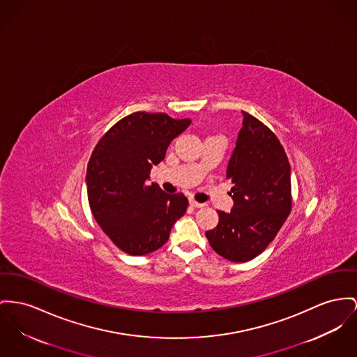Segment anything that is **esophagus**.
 <instances>
[{
    "instance_id": "34e87169",
    "label": "esophagus",
    "mask_w": 357,
    "mask_h": 357,
    "mask_svg": "<svg viewBox=\"0 0 357 357\" xmlns=\"http://www.w3.org/2000/svg\"><path fill=\"white\" fill-rule=\"evenodd\" d=\"M190 204L192 207H195V208H200V207L204 206L203 203H199V202H196V200H193V199H190Z\"/></svg>"
}]
</instances>
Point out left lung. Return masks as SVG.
I'll list each match as a JSON object with an SVG mask.
<instances>
[{
  "label": "left lung",
  "mask_w": 357,
  "mask_h": 357,
  "mask_svg": "<svg viewBox=\"0 0 357 357\" xmlns=\"http://www.w3.org/2000/svg\"><path fill=\"white\" fill-rule=\"evenodd\" d=\"M242 128L226 177L234 187L231 213L218 211V226L206 231L223 259L245 262L273 241L291 213V167L278 137L260 120L243 112Z\"/></svg>",
  "instance_id": "8db88e82"
}]
</instances>
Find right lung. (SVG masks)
Returning a JSON list of instances; mask_svg holds the SVG:
<instances>
[{
    "instance_id": "1",
    "label": "right lung",
    "mask_w": 357,
    "mask_h": 357,
    "mask_svg": "<svg viewBox=\"0 0 357 357\" xmlns=\"http://www.w3.org/2000/svg\"><path fill=\"white\" fill-rule=\"evenodd\" d=\"M190 124L167 114L134 112L112 126L96 144L86 169L88 200L102 231L131 256L160 249L188 199L147 184L153 165Z\"/></svg>"
}]
</instances>
